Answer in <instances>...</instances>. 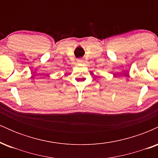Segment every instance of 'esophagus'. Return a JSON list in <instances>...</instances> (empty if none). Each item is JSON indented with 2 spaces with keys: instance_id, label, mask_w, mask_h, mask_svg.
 <instances>
[{
  "instance_id": "obj_1",
  "label": "esophagus",
  "mask_w": 158,
  "mask_h": 158,
  "mask_svg": "<svg viewBox=\"0 0 158 158\" xmlns=\"http://www.w3.org/2000/svg\"><path fill=\"white\" fill-rule=\"evenodd\" d=\"M77 61V63H79V64H81V63H83V60L81 59H78Z\"/></svg>"
}]
</instances>
